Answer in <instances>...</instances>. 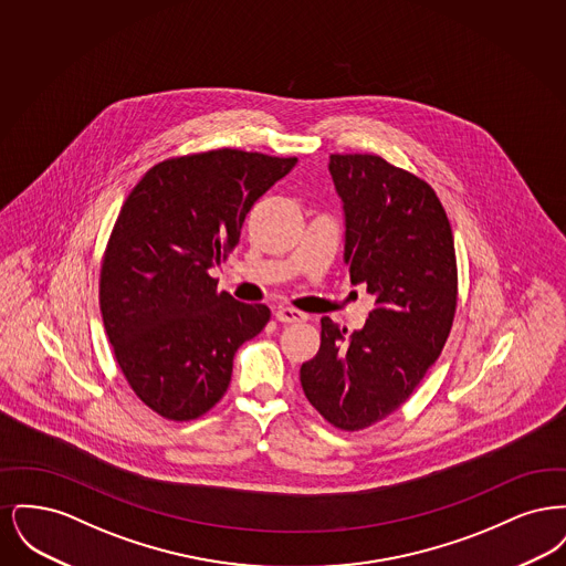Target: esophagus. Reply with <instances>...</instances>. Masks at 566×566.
Here are the masks:
<instances>
[{"label":"esophagus","mask_w":566,"mask_h":566,"mask_svg":"<svg viewBox=\"0 0 566 566\" xmlns=\"http://www.w3.org/2000/svg\"><path fill=\"white\" fill-rule=\"evenodd\" d=\"M305 314L303 312H298V310H293V307H277L275 310V321L282 324H295V323H305Z\"/></svg>","instance_id":"34e87169"}]
</instances>
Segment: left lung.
I'll list each match as a JSON object with an SVG mask.
<instances>
[{"label":"left lung","instance_id":"left-lung-1","mask_svg":"<svg viewBox=\"0 0 566 566\" xmlns=\"http://www.w3.org/2000/svg\"><path fill=\"white\" fill-rule=\"evenodd\" d=\"M346 212V265L376 307L348 335L324 316L301 365L307 401L328 424L363 431L411 397L443 350L458 303L454 235L437 192L377 155H331Z\"/></svg>","mask_w":566,"mask_h":566}]
</instances>
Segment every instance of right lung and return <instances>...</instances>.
I'll return each instance as SVG.
<instances>
[{
  "instance_id": "obj_1",
  "label": "right lung",
  "mask_w": 566,
  "mask_h": 566,
  "mask_svg": "<svg viewBox=\"0 0 566 566\" xmlns=\"http://www.w3.org/2000/svg\"><path fill=\"white\" fill-rule=\"evenodd\" d=\"M295 163L238 148L174 157L125 199L102 261L99 307L123 376L163 418L208 413L229 388L238 348L270 323L268 305L220 293L210 270Z\"/></svg>"
}]
</instances>
